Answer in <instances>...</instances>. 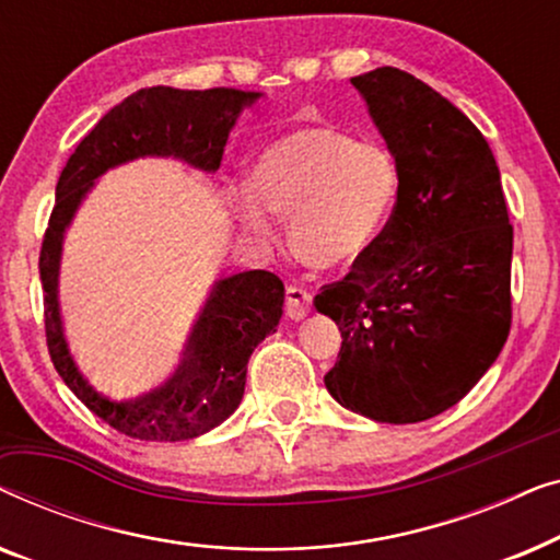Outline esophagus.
Here are the masks:
<instances>
[{"label":"esophagus","mask_w":560,"mask_h":560,"mask_svg":"<svg viewBox=\"0 0 560 560\" xmlns=\"http://www.w3.org/2000/svg\"><path fill=\"white\" fill-rule=\"evenodd\" d=\"M311 293L308 290L298 288V285H290L285 290V313L290 320H301L311 313Z\"/></svg>","instance_id":"1"}]
</instances>
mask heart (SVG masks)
<instances>
[{"label": "heart", "instance_id": "1", "mask_svg": "<svg viewBox=\"0 0 560 560\" xmlns=\"http://www.w3.org/2000/svg\"><path fill=\"white\" fill-rule=\"evenodd\" d=\"M249 189L236 196L242 226L272 236V213L293 219L290 244L313 270H347L377 247L400 196L393 152L357 142L334 125L293 129L252 160Z\"/></svg>", "mask_w": 560, "mask_h": 560}]
</instances>
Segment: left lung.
<instances>
[{"label":"left lung","instance_id":"left-lung-1","mask_svg":"<svg viewBox=\"0 0 560 560\" xmlns=\"http://www.w3.org/2000/svg\"><path fill=\"white\" fill-rule=\"evenodd\" d=\"M400 171L370 255L316 295L341 351L326 389L377 423H420L456 405L508 341L512 224L485 135L400 68L351 79Z\"/></svg>","mask_w":560,"mask_h":560}]
</instances>
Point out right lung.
Listing matches in <instances>:
<instances>
[{
    "instance_id": "obj_1",
    "label": "right lung",
    "mask_w": 560,
    "mask_h": 560,
    "mask_svg": "<svg viewBox=\"0 0 560 560\" xmlns=\"http://www.w3.org/2000/svg\"><path fill=\"white\" fill-rule=\"evenodd\" d=\"M259 96L257 91L240 89H140L98 119L58 178L56 206L40 249L48 351L71 393L129 439L188 441L224 423L242 402L252 351L280 324L285 288L278 275L267 270L219 280L188 336L178 370L150 393L112 400L83 377L68 349L58 303L63 234L94 180L109 167L137 158H175L198 171L217 173L229 132L244 106Z\"/></svg>"
}]
</instances>
